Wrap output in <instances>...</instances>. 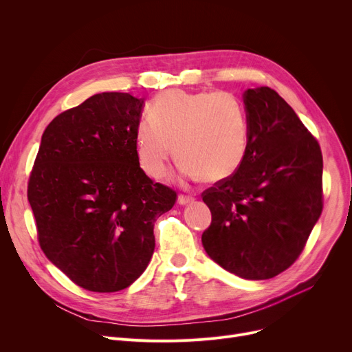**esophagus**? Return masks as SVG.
<instances>
[{"instance_id":"esophagus-1","label":"esophagus","mask_w":352,"mask_h":352,"mask_svg":"<svg viewBox=\"0 0 352 352\" xmlns=\"http://www.w3.org/2000/svg\"><path fill=\"white\" fill-rule=\"evenodd\" d=\"M192 201H194V197H191V195H184V194H181V195L178 197V204H181V206L190 204V202H192Z\"/></svg>"}]
</instances>
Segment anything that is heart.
I'll use <instances>...</instances> for the list:
<instances>
[{"mask_svg": "<svg viewBox=\"0 0 352 352\" xmlns=\"http://www.w3.org/2000/svg\"><path fill=\"white\" fill-rule=\"evenodd\" d=\"M150 118L135 129L138 162L148 177L166 174L174 148L182 158V174L190 178L224 181L241 168L250 122L243 101L232 92L165 91L151 105Z\"/></svg>", "mask_w": 352, "mask_h": 352, "instance_id": "heart-1", "label": "heart"}]
</instances>
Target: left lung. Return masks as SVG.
<instances>
[{
  "instance_id": "left-lung-1",
  "label": "left lung",
  "mask_w": 352,
  "mask_h": 352,
  "mask_svg": "<svg viewBox=\"0 0 352 352\" xmlns=\"http://www.w3.org/2000/svg\"><path fill=\"white\" fill-rule=\"evenodd\" d=\"M247 157L202 192L211 260L245 280H268L302 252L322 211V154L294 109L270 87L247 89Z\"/></svg>"
}]
</instances>
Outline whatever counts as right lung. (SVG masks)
<instances>
[{"label":"right lung","instance_id":"1","mask_svg":"<svg viewBox=\"0 0 352 352\" xmlns=\"http://www.w3.org/2000/svg\"><path fill=\"white\" fill-rule=\"evenodd\" d=\"M144 98L101 92L55 117L28 181L38 243L78 287L116 292L145 271L154 223L177 192L142 171L135 129Z\"/></svg>","mask_w":352,"mask_h":352}]
</instances>
